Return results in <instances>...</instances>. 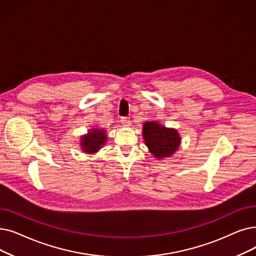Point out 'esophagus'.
Returning a JSON list of instances; mask_svg holds the SVG:
<instances>
[{"label":"esophagus","mask_w":256,"mask_h":256,"mask_svg":"<svg viewBox=\"0 0 256 256\" xmlns=\"http://www.w3.org/2000/svg\"><path fill=\"white\" fill-rule=\"evenodd\" d=\"M120 121L124 126H130V117H121Z\"/></svg>","instance_id":"34e87169"}]
</instances>
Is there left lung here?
Returning a JSON list of instances; mask_svg holds the SVG:
<instances>
[{
  "label": "left lung",
  "instance_id": "8db88e82",
  "mask_svg": "<svg viewBox=\"0 0 256 256\" xmlns=\"http://www.w3.org/2000/svg\"><path fill=\"white\" fill-rule=\"evenodd\" d=\"M142 130L146 146L157 159L170 157L180 146L181 138L178 130L165 128L157 121L146 122Z\"/></svg>",
  "mask_w": 256,
  "mask_h": 256
}]
</instances>
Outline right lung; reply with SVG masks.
Returning <instances> with one entry per match:
<instances>
[{
	"label": "right lung",
	"mask_w": 256,
	"mask_h": 256,
	"mask_svg": "<svg viewBox=\"0 0 256 256\" xmlns=\"http://www.w3.org/2000/svg\"><path fill=\"white\" fill-rule=\"evenodd\" d=\"M106 142V132L102 128H92L80 137V146L84 152L95 154Z\"/></svg>",
	"instance_id": "right-lung-1"
}]
</instances>
